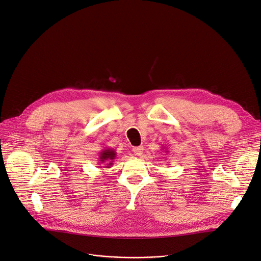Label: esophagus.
<instances>
[{
    "instance_id": "34e87169",
    "label": "esophagus",
    "mask_w": 261,
    "mask_h": 261,
    "mask_svg": "<svg viewBox=\"0 0 261 261\" xmlns=\"http://www.w3.org/2000/svg\"><path fill=\"white\" fill-rule=\"evenodd\" d=\"M133 152L136 156H141V154H143V152H144V147H141V146L136 147L133 149Z\"/></svg>"
}]
</instances>
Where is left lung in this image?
I'll use <instances>...</instances> for the list:
<instances>
[{
  "mask_svg": "<svg viewBox=\"0 0 261 261\" xmlns=\"http://www.w3.org/2000/svg\"><path fill=\"white\" fill-rule=\"evenodd\" d=\"M162 150H164V152H165V153H169V150H167L165 148H162Z\"/></svg>",
  "mask_w": 261,
  "mask_h": 261,
  "instance_id": "obj_1",
  "label": "left lung"
}]
</instances>
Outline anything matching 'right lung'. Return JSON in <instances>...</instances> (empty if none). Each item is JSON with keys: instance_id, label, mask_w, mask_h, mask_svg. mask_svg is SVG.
<instances>
[{"instance_id": "right-lung-1", "label": "right lung", "mask_w": 261, "mask_h": 261, "mask_svg": "<svg viewBox=\"0 0 261 261\" xmlns=\"http://www.w3.org/2000/svg\"><path fill=\"white\" fill-rule=\"evenodd\" d=\"M98 162L102 165H104V168H109L113 164V160L116 157V152L110 148H105L103 149L98 156Z\"/></svg>"}]
</instances>
